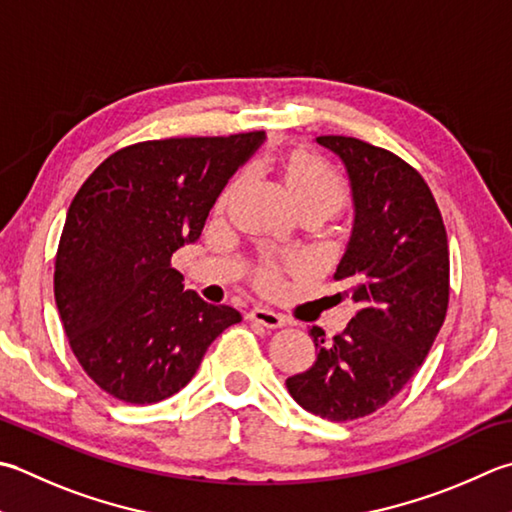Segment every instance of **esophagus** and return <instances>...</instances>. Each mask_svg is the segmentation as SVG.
Masks as SVG:
<instances>
[{
    "label": "esophagus",
    "mask_w": 512,
    "mask_h": 512,
    "mask_svg": "<svg viewBox=\"0 0 512 512\" xmlns=\"http://www.w3.org/2000/svg\"><path fill=\"white\" fill-rule=\"evenodd\" d=\"M248 319H250V322L262 324L266 328H282L286 324V317L284 315H279V313H275V310L262 308V306L250 308L248 310Z\"/></svg>",
    "instance_id": "esophagus-1"
}]
</instances>
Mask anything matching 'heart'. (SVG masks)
<instances>
[{
    "label": "heart",
    "mask_w": 512,
    "mask_h": 512,
    "mask_svg": "<svg viewBox=\"0 0 512 512\" xmlns=\"http://www.w3.org/2000/svg\"><path fill=\"white\" fill-rule=\"evenodd\" d=\"M284 175L299 208H319L326 215H333L348 204L350 188L346 177L339 173L335 164H330L326 157L313 153V150L297 148L293 153H288V157L284 159ZM244 179V170L230 179L217 199V208H226L230 204V199L235 197L239 186L244 184ZM302 266L304 262L297 257H290L282 264L266 262L257 270V284L266 293H277L282 288V275L286 270H299Z\"/></svg>",
    "instance_id": "heart-1"
}]
</instances>
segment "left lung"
I'll use <instances>...</instances> for the list:
<instances>
[{
	"mask_svg": "<svg viewBox=\"0 0 512 512\" xmlns=\"http://www.w3.org/2000/svg\"><path fill=\"white\" fill-rule=\"evenodd\" d=\"M348 168L355 228L335 282L350 286L357 313L326 342L310 328L315 364L286 379L308 413L353 422L386 406L433 346L450 295L448 237L439 206L419 170L357 137L322 135Z\"/></svg>",
	"mask_w": 512,
	"mask_h": 512,
	"instance_id": "8db88e82",
	"label": "left lung"
}]
</instances>
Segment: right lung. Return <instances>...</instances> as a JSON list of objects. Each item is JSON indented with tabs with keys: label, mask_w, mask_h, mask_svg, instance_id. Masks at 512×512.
<instances>
[{
	"label": "right lung",
	"mask_w": 512,
	"mask_h": 512,
	"mask_svg": "<svg viewBox=\"0 0 512 512\" xmlns=\"http://www.w3.org/2000/svg\"><path fill=\"white\" fill-rule=\"evenodd\" d=\"M264 133L168 137L115 150L68 208L55 255V302L93 382L126 404L182 390L239 310L184 290L170 264L202 235L210 208Z\"/></svg>",
	"instance_id": "obj_1"
}]
</instances>
